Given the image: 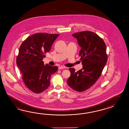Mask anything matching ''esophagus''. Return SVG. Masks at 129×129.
<instances>
[{
    "label": "esophagus",
    "instance_id": "obj_1",
    "mask_svg": "<svg viewBox=\"0 0 129 129\" xmlns=\"http://www.w3.org/2000/svg\"><path fill=\"white\" fill-rule=\"evenodd\" d=\"M65 68H66V67L65 66H60L58 67L59 70L63 69H65Z\"/></svg>",
    "mask_w": 129,
    "mask_h": 129
}]
</instances>
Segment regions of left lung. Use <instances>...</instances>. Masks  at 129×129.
Returning a JSON list of instances; mask_svg holds the SVG:
<instances>
[{
	"label": "left lung",
	"mask_w": 129,
	"mask_h": 129,
	"mask_svg": "<svg viewBox=\"0 0 129 129\" xmlns=\"http://www.w3.org/2000/svg\"><path fill=\"white\" fill-rule=\"evenodd\" d=\"M81 47L79 53L83 68L76 72L69 68L71 76L67 80L70 87L78 92L89 89L101 76L108 57L104 41L91 31H83L73 34Z\"/></svg>",
	"instance_id": "left-lung-1"
}]
</instances>
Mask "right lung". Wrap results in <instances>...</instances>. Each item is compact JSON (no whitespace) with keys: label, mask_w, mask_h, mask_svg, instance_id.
I'll return each instance as SVG.
<instances>
[{"label":"right lung","mask_w":129,"mask_h":129,"mask_svg":"<svg viewBox=\"0 0 129 129\" xmlns=\"http://www.w3.org/2000/svg\"><path fill=\"white\" fill-rule=\"evenodd\" d=\"M59 34L37 33L28 37L21 44L16 63L26 87L35 93L46 90L51 76L58 70L56 66L44 64L42 60L49 52Z\"/></svg>","instance_id":"right-lung-1"}]
</instances>
